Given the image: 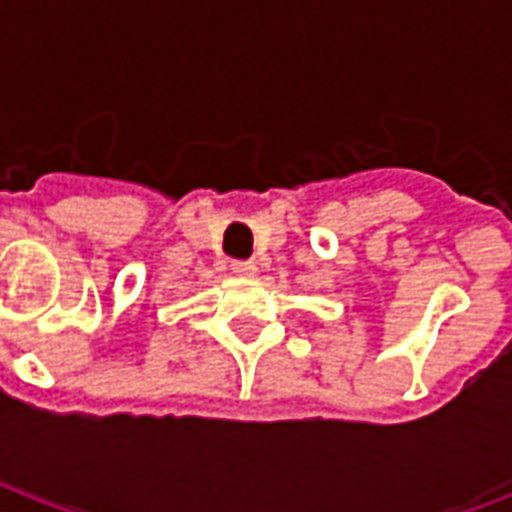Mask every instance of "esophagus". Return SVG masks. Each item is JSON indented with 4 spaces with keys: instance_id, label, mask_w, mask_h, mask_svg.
Listing matches in <instances>:
<instances>
[{
    "instance_id": "esophagus-1",
    "label": "esophagus",
    "mask_w": 512,
    "mask_h": 512,
    "mask_svg": "<svg viewBox=\"0 0 512 512\" xmlns=\"http://www.w3.org/2000/svg\"><path fill=\"white\" fill-rule=\"evenodd\" d=\"M255 271V260H233V274H238V277H252Z\"/></svg>"
}]
</instances>
